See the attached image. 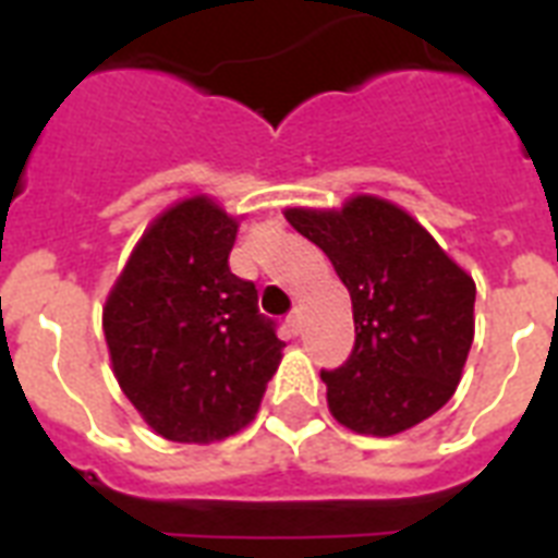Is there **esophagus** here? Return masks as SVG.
Instances as JSON below:
<instances>
[{
  "mask_svg": "<svg viewBox=\"0 0 558 558\" xmlns=\"http://www.w3.org/2000/svg\"><path fill=\"white\" fill-rule=\"evenodd\" d=\"M287 327H289V332H292V336H298V332H301V327H304V318H301V310H292V313H289Z\"/></svg>",
  "mask_w": 558,
  "mask_h": 558,
  "instance_id": "34e87169",
  "label": "esophagus"
}]
</instances>
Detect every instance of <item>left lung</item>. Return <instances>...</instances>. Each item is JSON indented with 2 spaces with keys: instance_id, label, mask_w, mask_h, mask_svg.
<instances>
[{
  "instance_id": "obj_1",
  "label": "left lung",
  "mask_w": 558,
  "mask_h": 558,
  "mask_svg": "<svg viewBox=\"0 0 558 558\" xmlns=\"http://www.w3.org/2000/svg\"><path fill=\"white\" fill-rule=\"evenodd\" d=\"M283 217L330 257L353 301V353L322 371L330 414L350 432L390 437L440 411L475 339V280L408 210L379 196Z\"/></svg>"
}]
</instances>
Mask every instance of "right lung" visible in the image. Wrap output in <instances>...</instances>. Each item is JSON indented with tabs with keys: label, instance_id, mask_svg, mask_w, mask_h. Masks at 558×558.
<instances>
[{
	"label": "right lung",
	"instance_id": "1",
	"mask_svg": "<svg viewBox=\"0 0 558 558\" xmlns=\"http://www.w3.org/2000/svg\"><path fill=\"white\" fill-rule=\"evenodd\" d=\"M236 228L210 196L177 202L135 243L104 306L118 385L165 440L245 428L283 356L254 283L228 269Z\"/></svg>",
	"mask_w": 558,
	"mask_h": 558
}]
</instances>
